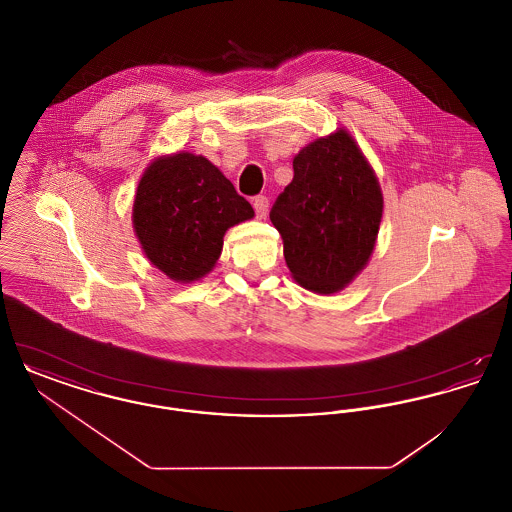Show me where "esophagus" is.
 Instances as JSON below:
<instances>
[{"instance_id": "esophagus-1", "label": "esophagus", "mask_w": 512, "mask_h": 512, "mask_svg": "<svg viewBox=\"0 0 512 512\" xmlns=\"http://www.w3.org/2000/svg\"><path fill=\"white\" fill-rule=\"evenodd\" d=\"M253 209H255V213H257L259 219H265L268 213L267 195H257V197H253Z\"/></svg>"}]
</instances>
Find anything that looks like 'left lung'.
Returning a JSON list of instances; mask_svg holds the SVG:
<instances>
[{
    "label": "left lung",
    "mask_w": 512,
    "mask_h": 512,
    "mask_svg": "<svg viewBox=\"0 0 512 512\" xmlns=\"http://www.w3.org/2000/svg\"><path fill=\"white\" fill-rule=\"evenodd\" d=\"M382 209L376 174L345 130L303 147L270 209L293 278L311 292H340L368 263Z\"/></svg>",
    "instance_id": "8db88e82"
}]
</instances>
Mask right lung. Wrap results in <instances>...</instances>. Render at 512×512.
I'll list each match as a JSON object with an SVG mask.
<instances>
[{"label":"right lung","instance_id":"obj_1","mask_svg":"<svg viewBox=\"0 0 512 512\" xmlns=\"http://www.w3.org/2000/svg\"><path fill=\"white\" fill-rule=\"evenodd\" d=\"M253 215L249 201L213 163L176 153L147 167L132 222L155 267L176 282H194L215 267L224 232Z\"/></svg>","mask_w":512,"mask_h":512}]
</instances>
